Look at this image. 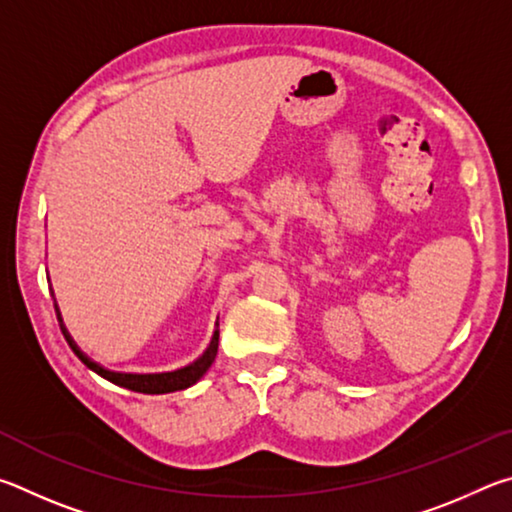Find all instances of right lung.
Listing matches in <instances>:
<instances>
[{
    "label": "right lung",
    "instance_id": "right-lung-1",
    "mask_svg": "<svg viewBox=\"0 0 512 512\" xmlns=\"http://www.w3.org/2000/svg\"><path fill=\"white\" fill-rule=\"evenodd\" d=\"M60 318V316H58ZM67 341L69 334H67ZM72 350L79 354V359L88 366L90 370L97 372L103 379L112 381V384H117L121 388H128V391H135V393H146V395H162V393H173V391H185V388L194 386L198 379H201L210 366L216 359V350H219V339H212L210 348L203 352V357H198L194 363H189V366L180 368V370H173V372H158V375H131V372H112L101 368L99 363L90 361L85 354L76 348L74 343Z\"/></svg>",
    "mask_w": 512,
    "mask_h": 512
}]
</instances>
